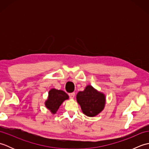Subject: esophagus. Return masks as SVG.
Listing matches in <instances>:
<instances>
[{
  "label": "esophagus",
  "mask_w": 149,
  "mask_h": 149,
  "mask_svg": "<svg viewBox=\"0 0 149 149\" xmlns=\"http://www.w3.org/2000/svg\"><path fill=\"white\" fill-rule=\"evenodd\" d=\"M68 95H69V97H70V98H74V96H75V93L74 92H73V93H68Z\"/></svg>",
  "instance_id": "esophagus-1"
}]
</instances>
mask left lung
Wrapping results in <instances>:
<instances>
[{"mask_svg":"<svg viewBox=\"0 0 149 149\" xmlns=\"http://www.w3.org/2000/svg\"><path fill=\"white\" fill-rule=\"evenodd\" d=\"M77 100L84 114L88 116H95L102 111L106 100L104 94L91 86H88L83 91L77 93Z\"/></svg>","mask_w":149,"mask_h":149,"instance_id":"left-lung-1","label":"left lung"}]
</instances>
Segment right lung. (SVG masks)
I'll return each mask as SVG.
<instances>
[{"label":"right lung","instance_id":"right-lung-1","mask_svg":"<svg viewBox=\"0 0 149 149\" xmlns=\"http://www.w3.org/2000/svg\"><path fill=\"white\" fill-rule=\"evenodd\" d=\"M68 99V95L65 91L52 89L49 91V97L45 102V106L52 113H56L63 101Z\"/></svg>","mask_w":149,"mask_h":149}]
</instances>
